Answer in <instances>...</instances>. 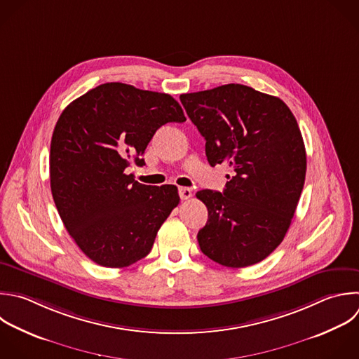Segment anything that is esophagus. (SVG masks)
Here are the masks:
<instances>
[{"mask_svg":"<svg viewBox=\"0 0 359 359\" xmlns=\"http://www.w3.org/2000/svg\"><path fill=\"white\" fill-rule=\"evenodd\" d=\"M178 194L181 196V199H189L192 196V189L191 188H187V187H180L178 188Z\"/></svg>","mask_w":359,"mask_h":359,"instance_id":"obj_1","label":"esophagus"}]
</instances>
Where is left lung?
<instances>
[{
    "mask_svg": "<svg viewBox=\"0 0 359 359\" xmlns=\"http://www.w3.org/2000/svg\"><path fill=\"white\" fill-rule=\"evenodd\" d=\"M180 100L206 140L209 164L231 167L223 194L196 192L208 208L199 247L224 266L257 264L282 243L304 185L306 150L297 122L282 100L241 84Z\"/></svg>",
    "mask_w": 359,
    "mask_h": 359,
    "instance_id": "8db88e82",
    "label": "left lung"
}]
</instances>
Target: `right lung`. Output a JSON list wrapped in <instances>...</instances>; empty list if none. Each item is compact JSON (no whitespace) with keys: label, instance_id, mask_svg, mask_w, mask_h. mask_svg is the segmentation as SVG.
Returning <instances> with one entry per match:
<instances>
[{"label":"right lung","instance_id":"right-lung-1","mask_svg":"<svg viewBox=\"0 0 359 359\" xmlns=\"http://www.w3.org/2000/svg\"><path fill=\"white\" fill-rule=\"evenodd\" d=\"M185 121L171 95L122 83L101 84L62 112L50 143L52 195L69 234L98 265L144 258L178 206L175 185H143L126 168L144 164L158 128Z\"/></svg>","mask_w":359,"mask_h":359}]
</instances>
